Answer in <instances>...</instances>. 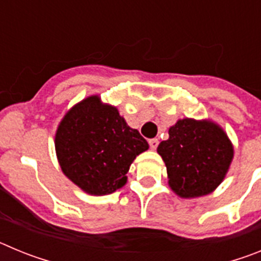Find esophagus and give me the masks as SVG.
I'll list each match as a JSON object with an SVG mask.
<instances>
[{
    "label": "esophagus",
    "instance_id": "1",
    "mask_svg": "<svg viewBox=\"0 0 261 261\" xmlns=\"http://www.w3.org/2000/svg\"><path fill=\"white\" fill-rule=\"evenodd\" d=\"M149 145H150V149L155 150L156 147H158V145H159L158 138H151V140H149Z\"/></svg>",
    "mask_w": 261,
    "mask_h": 261
}]
</instances>
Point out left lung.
Here are the masks:
<instances>
[{"label":"left lung","mask_w":261,"mask_h":261,"mask_svg":"<svg viewBox=\"0 0 261 261\" xmlns=\"http://www.w3.org/2000/svg\"><path fill=\"white\" fill-rule=\"evenodd\" d=\"M168 136L156 151L167 167L171 190L186 199L216 190L234 155L222 129L211 121L183 119L168 129Z\"/></svg>","instance_id":"obj_1"}]
</instances>
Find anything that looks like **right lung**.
Here are the masks:
<instances>
[{"instance_id": "right-lung-1", "label": "right lung", "mask_w": 261, "mask_h": 261, "mask_svg": "<svg viewBox=\"0 0 261 261\" xmlns=\"http://www.w3.org/2000/svg\"><path fill=\"white\" fill-rule=\"evenodd\" d=\"M62 172L81 190L108 195L126 183V172L138 154L149 149L112 106L89 96L60 123L55 140Z\"/></svg>"}]
</instances>
